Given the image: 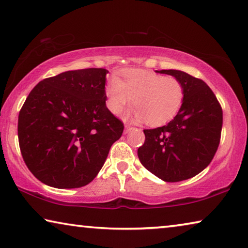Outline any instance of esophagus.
I'll return each instance as SVG.
<instances>
[{
  "label": "esophagus",
  "mask_w": 248,
  "mask_h": 248,
  "mask_svg": "<svg viewBox=\"0 0 248 248\" xmlns=\"http://www.w3.org/2000/svg\"><path fill=\"white\" fill-rule=\"evenodd\" d=\"M131 130V127L129 124H125L124 125V133H127V132H129Z\"/></svg>",
  "instance_id": "34e87169"
}]
</instances>
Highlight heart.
Instances as JSON below:
<instances>
[{
    "label": "heart",
    "mask_w": 248,
    "mask_h": 248,
    "mask_svg": "<svg viewBox=\"0 0 248 248\" xmlns=\"http://www.w3.org/2000/svg\"><path fill=\"white\" fill-rule=\"evenodd\" d=\"M106 106L110 112L119 113L125 105H133L124 113L127 119L158 127L178 115L184 100V87L174 77L127 69L121 78H111L106 85Z\"/></svg>",
    "instance_id": "heart-1"
}]
</instances>
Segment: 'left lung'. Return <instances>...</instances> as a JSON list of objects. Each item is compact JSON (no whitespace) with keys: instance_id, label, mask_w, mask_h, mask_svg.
<instances>
[{"instance_id":"obj_1","label":"left lung","mask_w":248,"mask_h":248,"mask_svg":"<svg viewBox=\"0 0 248 248\" xmlns=\"http://www.w3.org/2000/svg\"><path fill=\"white\" fill-rule=\"evenodd\" d=\"M182 82L184 100L167 125L143 130L144 143L138 149L142 166L164 182L193 178L213 159L221 138L223 111L203 80L176 69L156 70Z\"/></svg>"}]
</instances>
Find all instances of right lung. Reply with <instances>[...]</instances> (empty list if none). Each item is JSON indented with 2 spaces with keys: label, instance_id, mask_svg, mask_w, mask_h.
Listing matches in <instances>:
<instances>
[{
  "label": "right lung",
  "instance_id": "1",
  "mask_svg": "<svg viewBox=\"0 0 248 248\" xmlns=\"http://www.w3.org/2000/svg\"><path fill=\"white\" fill-rule=\"evenodd\" d=\"M104 68L68 70L35 86L18 115V142L27 168L57 188L96 178L124 124L106 107Z\"/></svg>",
  "mask_w": 248,
  "mask_h": 248
}]
</instances>
